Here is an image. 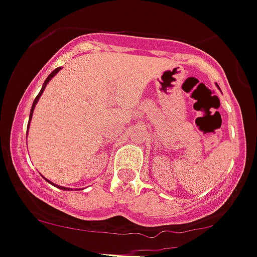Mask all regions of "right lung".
Returning <instances> with one entry per match:
<instances>
[{
    "label": "right lung",
    "mask_w": 257,
    "mask_h": 257,
    "mask_svg": "<svg viewBox=\"0 0 257 257\" xmlns=\"http://www.w3.org/2000/svg\"><path fill=\"white\" fill-rule=\"evenodd\" d=\"M60 70H61V67H57V68H56V70H53V71H52V72H51V73H50V75H48V77H47V78H46V81H45V82H43V85H42V88H41V91H40V92H39V95H37V96H36V98H35L34 103H32V107H31V112H30V118H29V125H27V127H30V121H31V118H32V113H34V110H35V106H36L37 101H39V100H40V96H41V95H42L43 90H45V88H46V86H47V83H48V82H50V80H51V78H52V77H53V76H55V75H56V73H57V72H58V71H60ZM46 181H47V182H50V181H48V180H47V179H46ZM50 184H52V182H50ZM52 185H55V184H52ZM55 186H56V187H58V189H61V190H70V189H67V187H62V186H58V185H55Z\"/></svg>",
    "instance_id": "obj_1"
}]
</instances>
